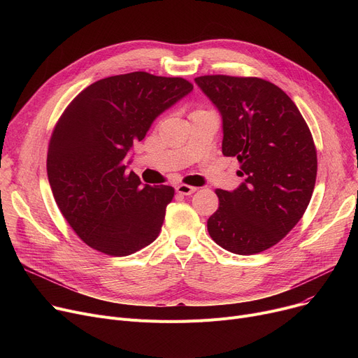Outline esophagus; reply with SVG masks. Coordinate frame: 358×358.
<instances>
[{"instance_id": "esophagus-1", "label": "esophagus", "mask_w": 358, "mask_h": 358, "mask_svg": "<svg viewBox=\"0 0 358 358\" xmlns=\"http://www.w3.org/2000/svg\"><path fill=\"white\" fill-rule=\"evenodd\" d=\"M176 190H177L178 194L190 196V194H193L197 190V187H193V185H189V184H180V185H177Z\"/></svg>"}]
</instances>
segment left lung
I'll use <instances>...</instances> for the list:
<instances>
[{
	"label": "left lung",
	"mask_w": 358,
	"mask_h": 358,
	"mask_svg": "<svg viewBox=\"0 0 358 358\" xmlns=\"http://www.w3.org/2000/svg\"><path fill=\"white\" fill-rule=\"evenodd\" d=\"M223 120L222 152L235 157L243 182L216 189L219 208L208 231L219 247L238 255L266 251L302 219L310 201L317 158L308 123L287 94L257 77L194 78Z\"/></svg>",
	"instance_id": "obj_1"
}]
</instances>
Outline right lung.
Here are the masks:
<instances>
[{
	"mask_svg": "<svg viewBox=\"0 0 358 358\" xmlns=\"http://www.w3.org/2000/svg\"><path fill=\"white\" fill-rule=\"evenodd\" d=\"M193 84L143 71L88 85L64 110L48 148V178L56 204L88 247L113 257L154 242L174 197L169 185L142 184L127 173L134 142Z\"/></svg>",
	"mask_w": 358,
	"mask_h": 358,
	"instance_id": "add662e5",
	"label": "right lung"
}]
</instances>
